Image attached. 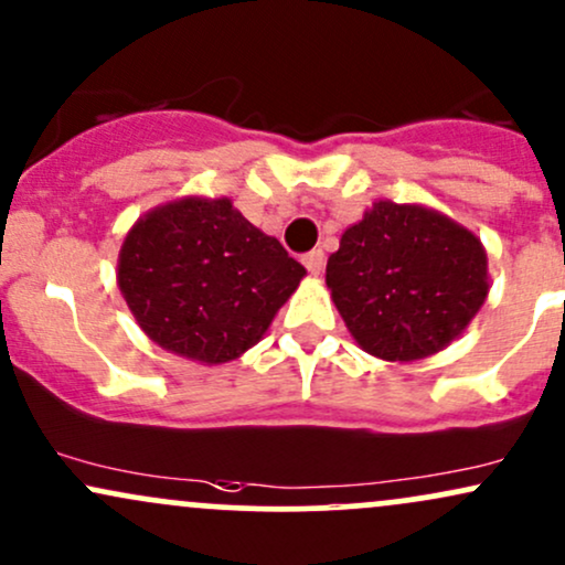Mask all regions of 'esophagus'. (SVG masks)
Returning a JSON list of instances; mask_svg holds the SVG:
<instances>
[{"label":"esophagus","mask_w":565,"mask_h":565,"mask_svg":"<svg viewBox=\"0 0 565 565\" xmlns=\"http://www.w3.org/2000/svg\"><path fill=\"white\" fill-rule=\"evenodd\" d=\"M324 252L321 249H313V252H308V254H302V265H306L308 268V273H313V276H319L321 270H324Z\"/></svg>","instance_id":"34e87169"}]
</instances>
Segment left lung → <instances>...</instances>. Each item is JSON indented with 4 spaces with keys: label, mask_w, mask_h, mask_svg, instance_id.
Segmentation results:
<instances>
[{
    "label": "left lung",
    "mask_w": 565,
    "mask_h": 565,
    "mask_svg": "<svg viewBox=\"0 0 565 565\" xmlns=\"http://www.w3.org/2000/svg\"><path fill=\"white\" fill-rule=\"evenodd\" d=\"M327 287L364 351L415 362L467 330L488 297V254L450 216L377 201L327 259Z\"/></svg>",
    "instance_id": "obj_1"
}]
</instances>
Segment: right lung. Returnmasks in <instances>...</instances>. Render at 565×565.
Returning <instances> with one entry per match:
<instances>
[{
    "mask_svg": "<svg viewBox=\"0 0 565 565\" xmlns=\"http://www.w3.org/2000/svg\"><path fill=\"white\" fill-rule=\"evenodd\" d=\"M306 268L231 198H182L122 241L117 287L147 338L201 364L238 359L268 332Z\"/></svg>",
    "mask_w": 565,
    "mask_h": 565,
    "instance_id": "1",
    "label": "right lung"
}]
</instances>
